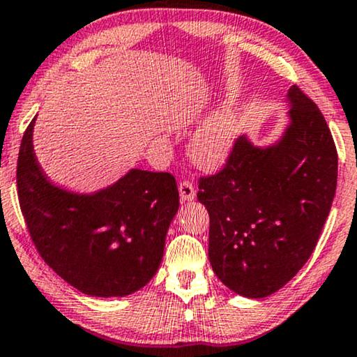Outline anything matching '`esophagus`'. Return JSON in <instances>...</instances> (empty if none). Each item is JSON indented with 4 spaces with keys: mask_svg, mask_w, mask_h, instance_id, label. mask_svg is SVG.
Returning <instances> with one entry per match:
<instances>
[{
    "mask_svg": "<svg viewBox=\"0 0 357 357\" xmlns=\"http://www.w3.org/2000/svg\"><path fill=\"white\" fill-rule=\"evenodd\" d=\"M179 196H181L183 201H192L196 197V189L189 181H183L179 184Z\"/></svg>",
    "mask_w": 357,
    "mask_h": 357,
    "instance_id": "obj_1",
    "label": "esophagus"
}]
</instances>
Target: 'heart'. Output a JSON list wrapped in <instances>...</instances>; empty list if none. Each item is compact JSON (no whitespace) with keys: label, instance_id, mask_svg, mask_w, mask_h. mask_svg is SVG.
<instances>
[{"label":"heart","instance_id":"b5f03b06","mask_svg":"<svg viewBox=\"0 0 357 357\" xmlns=\"http://www.w3.org/2000/svg\"><path fill=\"white\" fill-rule=\"evenodd\" d=\"M238 140V119L231 107L213 112L189 142V153L201 168L217 169L225 163Z\"/></svg>","mask_w":357,"mask_h":357}]
</instances>
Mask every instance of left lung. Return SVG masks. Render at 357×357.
<instances>
[{"instance_id":"left-lung-1","label":"left lung","mask_w":357,"mask_h":357,"mask_svg":"<svg viewBox=\"0 0 357 357\" xmlns=\"http://www.w3.org/2000/svg\"><path fill=\"white\" fill-rule=\"evenodd\" d=\"M287 102L278 142L240 137L223 169L199 179L213 273L250 298L279 291L307 263L336 191L338 153L325 117L296 84Z\"/></svg>"}]
</instances>
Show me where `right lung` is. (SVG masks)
<instances>
[{
    "instance_id": "right-lung-1",
    "label": "right lung",
    "mask_w": 357,
    "mask_h": 357,
    "mask_svg": "<svg viewBox=\"0 0 357 357\" xmlns=\"http://www.w3.org/2000/svg\"><path fill=\"white\" fill-rule=\"evenodd\" d=\"M34 123L24 132L16 179L19 206L42 259L86 296L126 297L146 286L179 208L173 174L132 168L96 192L68 191L40 168Z\"/></svg>"
}]
</instances>
